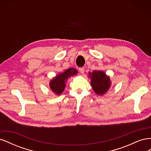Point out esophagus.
I'll list each match as a JSON object with an SVG mask.
<instances>
[{
  "instance_id": "obj_1",
  "label": "esophagus",
  "mask_w": 151,
  "mask_h": 151,
  "mask_svg": "<svg viewBox=\"0 0 151 151\" xmlns=\"http://www.w3.org/2000/svg\"><path fill=\"white\" fill-rule=\"evenodd\" d=\"M79 71L81 73V74H83L84 72V67H81L79 68Z\"/></svg>"
}]
</instances>
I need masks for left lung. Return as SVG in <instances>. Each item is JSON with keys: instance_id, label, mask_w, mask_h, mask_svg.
<instances>
[{"instance_id": "left-lung-1", "label": "left lung", "mask_w": 151, "mask_h": 151, "mask_svg": "<svg viewBox=\"0 0 151 151\" xmlns=\"http://www.w3.org/2000/svg\"><path fill=\"white\" fill-rule=\"evenodd\" d=\"M91 79V85L94 93L99 96H103L109 91L111 86V81L109 76L102 70H94L89 72Z\"/></svg>"}]
</instances>
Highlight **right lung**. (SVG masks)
Instances as JSON below:
<instances>
[{
  "label": "right lung",
  "mask_w": 151,
  "mask_h": 151,
  "mask_svg": "<svg viewBox=\"0 0 151 151\" xmlns=\"http://www.w3.org/2000/svg\"><path fill=\"white\" fill-rule=\"evenodd\" d=\"M78 71L74 68H69L60 73L50 81V89L56 95H60L64 91L66 83L69 77L76 75Z\"/></svg>",
  "instance_id": "obj_1"
}]
</instances>
